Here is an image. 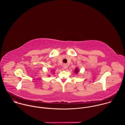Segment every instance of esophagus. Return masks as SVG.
Returning a JSON list of instances; mask_svg holds the SVG:
<instances>
[{
  "instance_id": "1",
  "label": "esophagus",
  "mask_w": 125,
  "mask_h": 125,
  "mask_svg": "<svg viewBox=\"0 0 125 125\" xmlns=\"http://www.w3.org/2000/svg\"><path fill=\"white\" fill-rule=\"evenodd\" d=\"M63 67V68L65 69H66L68 68V66H67V64H64Z\"/></svg>"
}]
</instances>
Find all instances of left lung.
I'll use <instances>...</instances> for the list:
<instances>
[{
  "label": "left lung",
  "instance_id": "left-lung-1",
  "mask_svg": "<svg viewBox=\"0 0 125 125\" xmlns=\"http://www.w3.org/2000/svg\"><path fill=\"white\" fill-rule=\"evenodd\" d=\"M79 69H78V68H76V69H75V73H76V74H77L78 72H79Z\"/></svg>",
  "mask_w": 125,
  "mask_h": 125
}]
</instances>
